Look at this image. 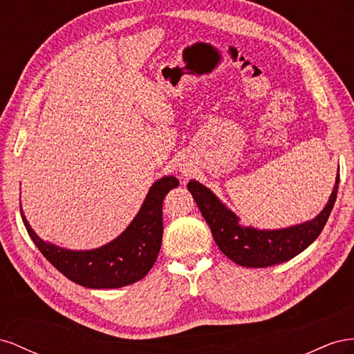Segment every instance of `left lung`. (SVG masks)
<instances>
[{
    "mask_svg": "<svg viewBox=\"0 0 354 354\" xmlns=\"http://www.w3.org/2000/svg\"><path fill=\"white\" fill-rule=\"evenodd\" d=\"M338 184L339 176L335 180L328 205L316 219L276 231L240 227L236 215L222 205L215 194L210 193V189L196 180H191L188 189L209 224L212 236L222 254L241 267L264 268L292 259L319 237L335 205Z\"/></svg>",
    "mask_w": 354,
    "mask_h": 354,
    "instance_id": "1",
    "label": "left lung"
}]
</instances>
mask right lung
Here are the masks:
<instances>
[{
  "label": "right lung",
  "mask_w": 354,
  "mask_h": 354,
  "mask_svg": "<svg viewBox=\"0 0 354 354\" xmlns=\"http://www.w3.org/2000/svg\"><path fill=\"white\" fill-rule=\"evenodd\" d=\"M179 180L165 176L151 187L139 214L123 234L106 246L75 252L47 245L20 215L35 246L46 259L74 283L92 289H114L132 285L153 268L163 239V200Z\"/></svg>",
  "instance_id": "right-lung-1"
}]
</instances>
